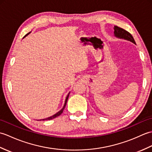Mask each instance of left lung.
<instances>
[{
	"label": "left lung",
	"mask_w": 152,
	"mask_h": 152,
	"mask_svg": "<svg viewBox=\"0 0 152 152\" xmlns=\"http://www.w3.org/2000/svg\"><path fill=\"white\" fill-rule=\"evenodd\" d=\"M114 35L115 37L119 38H122V39H125L129 41H131L132 42L135 44V41L133 36L129 33L128 31L124 30V28L119 27L118 26H114Z\"/></svg>",
	"instance_id": "1"
}]
</instances>
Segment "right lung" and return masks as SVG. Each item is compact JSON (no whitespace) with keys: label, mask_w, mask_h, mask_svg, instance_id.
Segmentation results:
<instances>
[{"label":"right lung","mask_w":152,"mask_h":152,"mask_svg":"<svg viewBox=\"0 0 152 152\" xmlns=\"http://www.w3.org/2000/svg\"><path fill=\"white\" fill-rule=\"evenodd\" d=\"M30 33H31V32H29V33H27L26 35H25V36L23 37V38H24L25 37H27L28 34H30ZM69 94H70V93H69V94H68V95L66 96V100H65V102H64V106H63V108L61 109L60 111H59V112H58L57 113H56V114H54V115H52V116H50V117H49V118H45V119H40V120H51V119L56 118V117H57V116H59V115H60L61 114H62L63 112V110H64V108H65V106H66V102H67L68 98H69Z\"/></svg>","instance_id":"obj_1"}]
</instances>
